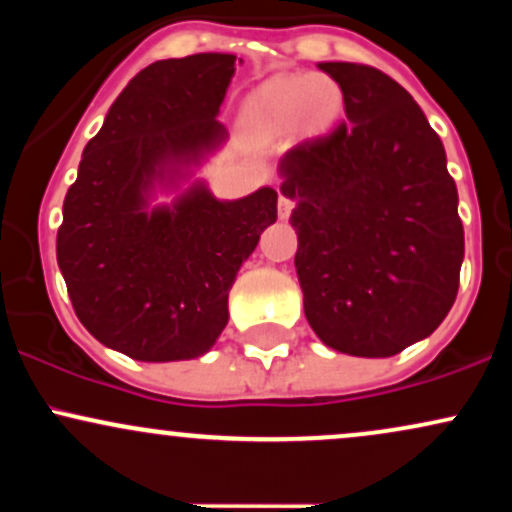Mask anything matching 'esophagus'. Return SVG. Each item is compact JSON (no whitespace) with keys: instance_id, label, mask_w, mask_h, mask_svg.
<instances>
[{"instance_id":"obj_1","label":"esophagus","mask_w":512,"mask_h":512,"mask_svg":"<svg viewBox=\"0 0 512 512\" xmlns=\"http://www.w3.org/2000/svg\"><path fill=\"white\" fill-rule=\"evenodd\" d=\"M293 209V199L289 197V192L279 190V219H289Z\"/></svg>"}]
</instances>
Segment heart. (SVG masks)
Here are the masks:
<instances>
[{
  "label": "heart",
  "mask_w": 512,
  "mask_h": 512,
  "mask_svg": "<svg viewBox=\"0 0 512 512\" xmlns=\"http://www.w3.org/2000/svg\"><path fill=\"white\" fill-rule=\"evenodd\" d=\"M344 113V91L327 74H281L245 96L240 120L260 139L325 137Z\"/></svg>",
  "instance_id": "obj_1"
}]
</instances>
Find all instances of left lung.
Returning <instances> with one entry per match:
<instances>
[{
	"mask_svg": "<svg viewBox=\"0 0 512 512\" xmlns=\"http://www.w3.org/2000/svg\"><path fill=\"white\" fill-rule=\"evenodd\" d=\"M344 91L346 120L279 161L296 202V274L320 342L363 358L395 356L450 313L464 231L443 142L395 79L320 62Z\"/></svg>",
	"mask_w": 512,
	"mask_h": 512,
	"instance_id": "1",
	"label": "left lung"
}]
</instances>
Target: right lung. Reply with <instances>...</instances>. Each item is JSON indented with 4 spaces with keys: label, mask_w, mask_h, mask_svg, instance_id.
<instances>
[{
    "label": "right lung",
    "mask_w": 512,
    "mask_h": 512,
    "mask_svg": "<svg viewBox=\"0 0 512 512\" xmlns=\"http://www.w3.org/2000/svg\"><path fill=\"white\" fill-rule=\"evenodd\" d=\"M233 74L226 52L142 69L86 144L64 197L57 264L74 313L134 361L207 354L228 325L238 269L276 221L274 187L219 199L195 178L228 139L216 115ZM158 194L174 199L156 205Z\"/></svg>",
    "instance_id": "right-lung-1"
}]
</instances>
